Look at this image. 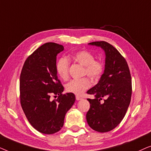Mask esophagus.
Here are the masks:
<instances>
[{"mask_svg": "<svg viewBox=\"0 0 151 151\" xmlns=\"http://www.w3.org/2000/svg\"><path fill=\"white\" fill-rule=\"evenodd\" d=\"M76 100H82V98H81V97L78 96H76Z\"/></svg>", "mask_w": 151, "mask_h": 151, "instance_id": "esophagus-1", "label": "esophagus"}]
</instances>
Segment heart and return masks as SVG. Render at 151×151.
Here are the masks:
<instances>
[{
    "label": "heart",
    "mask_w": 151,
    "mask_h": 151,
    "mask_svg": "<svg viewBox=\"0 0 151 151\" xmlns=\"http://www.w3.org/2000/svg\"><path fill=\"white\" fill-rule=\"evenodd\" d=\"M73 60L82 66H84V73L86 74L93 80H98L104 73V65L102 61L95 60L94 55L86 50L76 51L73 54ZM70 61L67 58H61L57 62L55 70L58 76L61 79L67 80L69 77ZM91 82L87 78L73 79L68 82L65 86L67 92L78 95H82L84 91L89 88Z\"/></svg>",
    "instance_id": "b5f03b06"
}]
</instances>
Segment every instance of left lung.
<instances>
[{
    "label": "left lung",
    "mask_w": 151,
    "mask_h": 151,
    "mask_svg": "<svg viewBox=\"0 0 151 151\" xmlns=\"http://www.w3.org/2000/svg\"><path fill=\"white\" fill-rule=\"evenodd\" d=\"M88 45L101 47L105 53L104 73L98 83L87 91L94 99H87L90 109L86 121L94 131L105 133L115 129L125 116L131 102V76L124 58L114 47L98 41ZM105 98L104 102L101 100Z\"/></svg>",
    "instance_id": "8db88e82"
}]
</instances>
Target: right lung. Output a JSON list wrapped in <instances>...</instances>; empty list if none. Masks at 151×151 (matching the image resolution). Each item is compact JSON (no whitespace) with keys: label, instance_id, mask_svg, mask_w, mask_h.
I'll return each instance as SVG.
<instances>
[{"label":"right lung","instance_id":"add662e5","mask_svg":"<svg viewBox=\"0 0 151 151\" xmlns=\"http://www.w3.org/2000/svg\"><path fill=\"white\" fill-rule=\"evenodd\" d=\"M63 50L61 45L45 43L27 58L20 73L22 110L31 125L43 134H53L62 129L66 113L76 100L73 93L63 94L64 87L55 70L56 56ZM51 94L59 98L51 101Z\"/></svg>","mask_w":151,"mask_h":151}]
</instances>
